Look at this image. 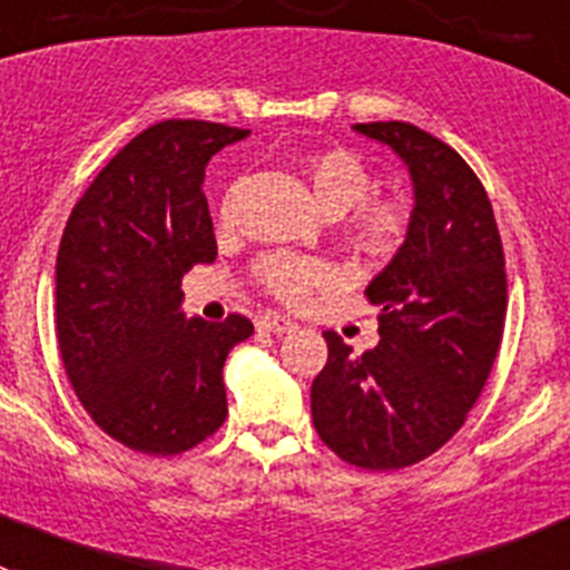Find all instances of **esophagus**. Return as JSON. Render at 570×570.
Returning a JSON list of instances; mask_svg holds the SVG:
<instances>
[{"instance_id": "obj_1", "label": "esophagus", "mask_w": 570, "mask_h": 570, "mask_svg": "<svg viewBox=\"0 0 570 570\" xmlns=\"http://www.w3.org/2000/svg\"><path fill=\"white\" fill-rule=\"evenodd\" d=\"M258 330L273 332V335H284V332L295 330V323H292L286 315H281V312H269V315H264L258 321Z\"/></svg>"}]
</instances>
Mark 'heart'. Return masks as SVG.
Segmentation results:
<instances>
[{
	"label": "heart",
	"instance_id": "b5f03b06",
	"mask_svg": "<svg viewBox=\"0 0 570 570\" xmlns=\"http://www.w3.org/2000/svg\"><path fill=\"white\" fill-rule=\"evenodd\" d=\"M301 170L312 187L317 207L326 215H341L346 240L363 258L386 261L403 247L412 215L400 198L368 196L374 187L372 167L361 153L348 147H323L301 158ZM229 202L222 204V218ZM258 278L266 292L281 301H301L309 289L330 278L326 264L301 255H269L258 264Z\"/></svg>",
	"mask_w": 570,
	"mask_h": 570
}]
</instances>
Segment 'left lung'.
<instances>
[{
	"label": "left lung",
	"instance_id": "obj_1",
	"mask_svg": "<svg viewBox=\"0 0 570 570\" xmlns=\"http://www.w3.org/2000/svg\"><path fill=\"white\" fill-rule=\"evenodd\" d=\"M355 130L406 161L412 227L366 286L381 343L355 355L323 332L312 423L346 463L394 471L449 443L483 392L509 306L505 258L485 187L460 153L406 121Z\"/></svg>",
	"mask_w": 570,
	"mask_h": 570
}]
</instances>
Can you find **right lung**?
Listing matches in <instances>:
<instances>
[{"label":"right lung","instance_id":"add662e5","mask_svg":"<svg viewBox=\"0 0 570 570\" xmlns=\"http://www.w3.org/2000/svg\"><path fill=\"white\" fill-rule=\"evenodd\" d=\"M249 130L158 121L76 202L56 258V337L76 397L101 432L141 454H181L227 417L224 361L253 335L181 312V278L213 264L204 167Z\"/></svg>","mask_w":570,"mask_h":570}]
</instances>
